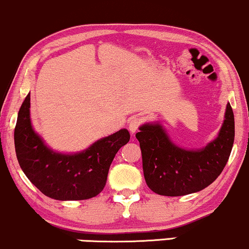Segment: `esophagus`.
Masks as SVG:
<instances>
[{
  "mask_svg": "<svg viewBox=\"0 0 249 249\" xmlns=\"http://www.w3.org/2000/svg\"><path fill=\"white\" fill-rule=\"evenodd\" d=\"M140 124H141V119H139V117H135V119H133L132 121L129 122V125H128L130 133H132V134L136 133V130L139 129Z\"/></svg>",
  "mask_w": 249,
  "mask_h": 249,
  "instance_id": "34e87169",
  "label": "esophagus"
}]
</instances>
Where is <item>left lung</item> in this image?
<instances>
[{"mask_svg":"<svg viewBox=\"0 0 249 249\" xmlns=\"http://www.w3.org/2000/svg\"><path fill=\"white\" fill-rule=\"evenodd\" d=\"M136 139L142 153L144 180L153 192L181 196L205 189L221 174L234 143V114L230 102L217 136L200 149L175 144L160 122L140 125Z\"/></svg>","mask_w":249,"mask_h":249,"instance_id":"left-lung-1","label":"left lung"}]
</instances>
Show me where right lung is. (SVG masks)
Returning a JSON list of instances; mask_svg holds the SVG:
<instances>
[{
    "instance_id": "add662e5",
    "label": "right lung",
    "mask_w": 249,
    "mask_h": 249,
    "mask_svg": "<svg viewBox=\"0 0 249 249\" xmlns=\"http://www.w3.org/2000/svg\"><path fill=\"white\" fill-rule=\"evenodd\" d=\"M130 139L125 128L77 153H61L47 146L30 119V94L18 110L14 141L19 167L46 196L60 201L87 200L105 188L116 153Z\"/></svg>"
}]
</instances>
